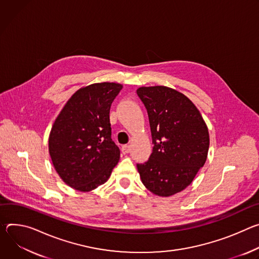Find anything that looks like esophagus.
<instances>
[{
	"label": "esophagus",
	"instance_id": "obj_1",
	"mask_svg": "<svg viewBox=\"0 0 259 259\" xmlns=\"http://www.w3.org/2000/svg\"><path fill=\"white\" fill-rule=\"evenodd\" d=\"M130 151H131V146H130V145H123V146L121 147V152H122L123 154H127Z\"/></svg>",
	"mask_w": 259,
	"mask_h": 259
}]
</instances>
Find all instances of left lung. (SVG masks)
Wrapping results in <instances>:
<instances>
[{
    "mask_svg": "<svg viewBox=\"0 0 259 259\" xmlns=\"http://www.w3.org/2000/svg\"><path fill=\"white\" fill-rule=\"evenodd\" d=\"M137 95L147 110L153 144L149 159L137 163L141 180L156 195H173L190 185L205 164L208 127L193 103L175 90L150 86Z\"/></svg>",
    "mask_w": 259,
    "mask_h": 259,
    "instance_id": "obj_1",
    "label": "left lung"
}]
</instances>
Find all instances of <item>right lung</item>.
I'll list each match as a JSON object with an SVG mask.
<instances>
[{
  "label": "right lung",
  "mask_w": 259,
  "mask_h": 259,
  "mask_svg": "<svg viewBox=\"0 0 259 259\" xmlns=\"http://www.w3.org/2000/svg\"><path fill=\"white\" fill-rule=\"evenodd\" d=\"M122 90L118 83H96L77 91L55 119L49 154L63 181L80 191L104 184L120 150L111 138L110 108Z\"/></svg>",
  "instance_id": "1"
}]
</instances>
